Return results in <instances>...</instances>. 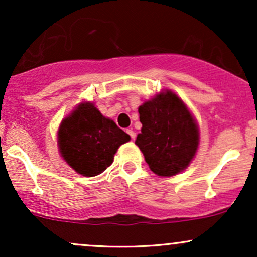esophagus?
<instances>
[{
    "instance_id": "1",
    "label": "esophagus",
    "mask_w": 257,
    "mask_h": 257,
    "mask_svg": "<svg viewBox=\"0 0 257 257\" xmlns=\"http://www.w3.org/2000/svg\"><path fill=\"white\" fill-rule=\"evenodd\" d=\"M126 133H128V134L131 135L132 140H134L135 137H137V134H135V132H134V131H132V129H126Z\"/></svg>"
}]
</instances>
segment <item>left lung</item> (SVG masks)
Masks as SVG:
<instances>
[{
	"label": "left lung",
	"instance_id": "obj_1",
	"mask_svg": "<svg viewBox=\"0 0 257 257\" xmlns=\"http://www.w3.org/2000/svg\"><path fill=\"white\" fill-rule=\"evenodd\" d=\"M141 133L135 144L150 169L158 176H174L188 167L199 145L196 119L172 90L161 91L139 106Z\"/></svg>",
	"mask_w": 257,
	"mask_h": 257
}]
</instances>
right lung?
Wrapping results in <instances>:
<instances>
[{
	"label": "right lung",
	"mask_w": 257,
	"mask_h": 257,
	"mask_svg": "<svg viewBox=\"0 0 257 257\" xmlns=\"http://www.w3.org/2000/svg\"><path fill=\"white\" fill-rule=\"evenodd\" d=\"M129 140L131 137L102 116L93 102H81L58 131L61 157L75 172L89 178L110 167L118 147Z\"/></svg>",
	"instance_id": "add662e5"
}]
</instances>
